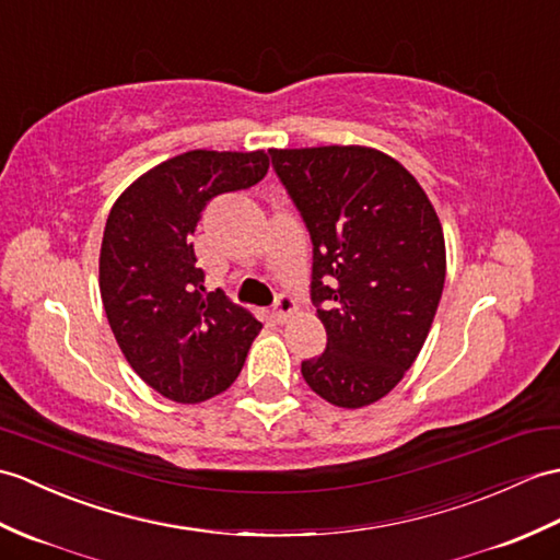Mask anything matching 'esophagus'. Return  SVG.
Here are the masks:
<instances>
[{
    "instance_id": "obj_1",
    "label": "esophagus",
    "mask_w": 560,
    "mask_h": 560,
    "mask_svg": "<svg viewBox=\"0 0 560 560\" xmlns=\"http://www.w3.org/2000/svg\"><path fill=\"white\" fill-rule=\"evenodd\" d=\"M295 312V301L291 295H285V293H281L279 298H277V303H275V312H271V315H275V319L279 322V324H283V322H289V317L293 315Z\"/></svg>"
}]
</instances>
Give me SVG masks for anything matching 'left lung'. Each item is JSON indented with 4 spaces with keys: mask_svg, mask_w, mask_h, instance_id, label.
Segmentation results:
<instances>
[{
    "mask_svg": "<svg viewBox=\"0 0 560 560\" xmlns=\"http://www.w3.org/2000/svg\"><path fill=\"white\" fill-rule=\"evenodd\" d=\"M312 241L327 350L301 365L339 408L384 398L420 355L446 279L441 221L406 166L362 145L269 150Z\"/></svg>",
    "mask_w": 560,
    "mask_h": 560,
    "instance_id": "obj_1",
    "label": "left lung"
}]
</instances>
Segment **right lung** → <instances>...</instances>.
<instances>
[{"mask_svg":"<svg viewBox=\"0 0 560 560\" xmlns=\"http://www.w3.org/2000/svg\"><path fill=\"white\" fill-rule=\"evenodd\" d=\"M267 168L265 150H190L133 180L107 217L102 305L128 365L168 400L226 392L262 329L224 291H205L192 233L207 202L259 184Z\"/></svg>","mask_w":560,"mask_h":560,"instance_id":"obj_1","label":"right lung"}]
</instances>
